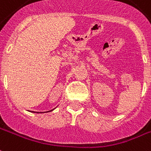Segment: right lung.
Wrapping results in <instances>:
<instances>
[{"label":"right lung","mask_w":151,"mask_h":151,"mask_svg":"<svg viewBox=\"0 0 151 151\" xmlns=\"http://www.w3.org/2000/svg\"><path fill=\"white\" fill-rule=\"evenodd\" d=\"M53 110H54V109H53V110H50V111H47V112H50V111H53ZM34 113H35V112H34ZM37 113H38V112H37Z\"/></svg>","instance_id":"right-lung-1"}]
</instances>
